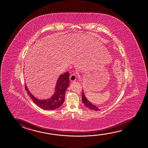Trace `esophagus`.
<instances>
[{
	"mask_svg": "<svg viewBox=\"0 0 148 148\" xmlns=\"http://www.w3.org/2000/svg\"><path fill=\"white\" fill-rule=\"evenodd\" d=\"M76 75H75V74H71L70 75V80L71 81H74L76 80Z\"/></svg>",
	"mask_w": 148,
	"mask_h": 148,
	"instance_id": "1",
	"label": "esophagus"
}]
</instances>
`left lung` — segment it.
Listing matches in <instances>:
<instances>
[{"label": "left lung", "mask_w": 148, "mask_h": 148, "mask_svg": "<svg viewBox=\"0 0 148 148\" xmlns=\"http://www.w3.org/2000/svg\"><path fill=\"white\" fill-rule=\"evenodd\" d=\"M82 101L84 104V105L89 109L94 110V111H100V109L99 108H97V107L95 106V105H94L92 103H91V102H90L86 99V97H85V95L84 93L83 90H82Z\"/></svg>", "instance_id": "left-lung-1"}]
</instances>
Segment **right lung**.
I'll return each instance as SVG.
<instances>
[{"label": "right lung", "mask_w": 148, "mask_h": 148, "mask_svg": "<svg viewBox=\"0 0 148 148\" xmlns=\"http://www.w3.org/2000/svg\"><path fill=\"white\" fill-rule=\"evenodd\" d=\"M70 83L69 73L66 72L59 76L55 87V92L50 98L40 99L35 97L29 91L26 84L25 89L31 99L37 106L45 110H53L60 107L65 100V95Z\"/></svg>", "instance_id": "obj_1"}]
</instances>
